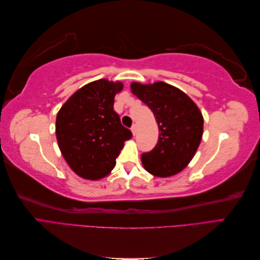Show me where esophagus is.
<instances>
[{"label":"esophagus","mask_w":260,"mask_h":260,"mask_svg":"<svg viewBox=\"0 0 260 260\" xmlns=\"http://www.w3.org/2000/svg\"><path fill=\"white\" fill-rule=\"evenodd\" d=\"M131 131H132V133H133V136H136L137 135V131H138V125L135 123L131 127Z\"/></svg>","instance_id":"34e87169"}]
</instances>
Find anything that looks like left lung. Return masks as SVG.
Returning a JSON list of instances; mask_svg holds the SVG:
<instances>
[{"mask_svg": "<svg viewBox=\"0 0 260 260\" xmlns=\"http://www.w3.org/2000/svg\"><path fill=\"white\" fill-rule=\"evenodd\" d=\"M132 93L153 112L159 137L155 147L141 155L144 168L156 177L183 170L198 151L203 136V116L185 93L165 82L131 84Z\"/></svg>", "mask_w": 260, "mask_h": 260, "instance_id": "left-lung-1", "label": "left lung"}]
</instances>
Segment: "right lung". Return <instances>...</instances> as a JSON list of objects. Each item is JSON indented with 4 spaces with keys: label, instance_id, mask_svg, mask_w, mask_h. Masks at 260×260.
<instances>
[{
    "label": "right lung",
    "instance_id": "right-lung-1",
    "mask_svg": "<svg viewBox=\"0 0 260 260\" xmlns=\"http://www.w3.org/2000/svg\"><path fill=\"white\" fill-rule=\"evenodd\" d=\"M122 84L101 79L82 86L61 106L56 138L65 160L78 176L104 178L113 170L124 141L132 138L114 109Z\"/></svg>",
    "mask_w": 260,
    "mask_h": 260
}]
</instances>
